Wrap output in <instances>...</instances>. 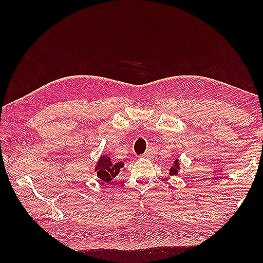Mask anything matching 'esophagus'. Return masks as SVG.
<instances>
[{"instance_id":"1","label":"esophagus","mask_w":263,"mask_h":263,"mask_svg":"<svg viewBox=\"0 0 263 263\" xmlns=\"http://www.w3.org/2000/svg\"><path fill=\"white\" fill-rule=\"evenodd\" d=\"M153 152H152V150H148V152H146V153H144V155H143V157L144 158H148V159H152L153 158Z\"/></svg>"}]
</instances>
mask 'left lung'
<instances>
[{
  "label": "left lung",
  "instance_id": "1",
  "mask_svg": "<svg viewBox=\"0 0 263 263\" xmlns=\"http://www.w3.org/2000/svg\"><path fill=\"white\" fill-rule=\"evenodd\" d=\"M181 171V163H180V159H178V157H175L173 158V163L170 167V171H168V174L172 175V176H176L178 173H180Z\"/></svg>",
  "mask_w": 263,
  "mask_h": 263
}]
</instances>
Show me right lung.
Wrapping results in <instances>:
<instances>
[{"label":"right lung","mask_w":263,"mask_h":263,"mask_svg":"<svg viewBox=\"0 0 263 263\" xmlns=\"http://www.w3.org/2000/svg\"><path fill=\"white\" fill-rule=\"evenodd\" d=\"M124 167L123 163H115L108 155L102 154L99 156L96 165L93 167V172H96L97 177L106 183H109L113 178L119 174L120 170Z\"/></svg>","instance_id":"1"}]
</instances>
